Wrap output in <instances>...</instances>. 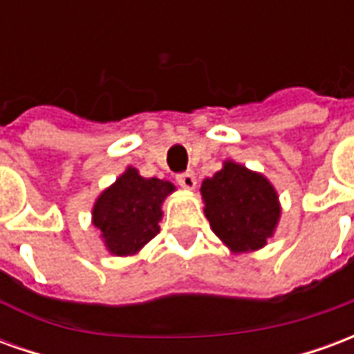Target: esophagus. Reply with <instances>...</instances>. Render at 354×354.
Listing matches in <instances>:
<instances>
[{"mask_svg":"<svg viewBox=\"0 0 354 354\" xmlns=\"http://www.w3.org/2000/svg\"><path fill=\"white\" fill-rule=\"evenodd\" d=\"M176 182L182 185L184 189H195V185H197V178H195V174H193L192 170H187V172L178 174Z\"/></svg>","mask_w":354,"mask_h":354,"instance_id":"obj_1","label":"esophagus"}]
</instances>
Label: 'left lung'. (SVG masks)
Masks as SVG:
<instances>
[{
    "label": "left lung",
    "mask_w": 354,
    "mask_h": 354,
    "mask_svg": "<svg viewBox=\"0 0 354 354\" xmlns=\"http://www.w3.org/2000/svg\"><path fill=\"white\" fill-rule=\"evenodd\" d=\"M205 216L214 235L233 254L256 252L273 237L281 220V201L261 172L227 159L201 184Z\"/></svg>",
    "instance_id": "obj_1"
}]
</instances>
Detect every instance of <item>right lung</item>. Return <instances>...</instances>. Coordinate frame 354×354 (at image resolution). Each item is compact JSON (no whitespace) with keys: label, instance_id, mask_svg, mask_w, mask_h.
Returning <instances> with one entry per match:
<instances>
[{"label":"right lung","instance_id":"1","mask_svg":"<svg viewBox=\"0 0 354 354\" xmlns=\"http://www.w3.org/2000/svg\"><path fill=\"white\" fill-rule=\"evenodd\" d=\"M176 185L169 180L144 178L127 167L113 184L96 197L93 225L111 256H136L159 233L162 203Z\"/></svg>","mask_w":354,"mask_h":354}]
</instances>
